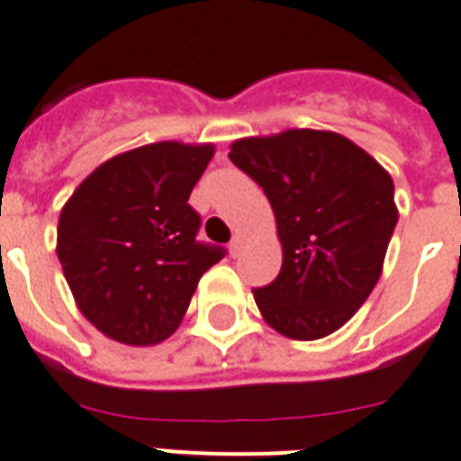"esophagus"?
I'll return each instance as SVG.
<instances>
[{
  "mask_svg": "<svg viewBox=\"0 0 461 461\" xmlns=\"http://www.w3.org/2000/svg\"><path fill=\"white\" fill-rule=\"evenodd\" d=\"M241 249H244V239L239 237V234H237V237H231V241H230V254H231V256H239V254H241Z\"/></svg>",
  "mask_w": 461,
  "mask_h": 461,
  "instance_id": "1",
  "label": "esophagus"
}]
</instances>
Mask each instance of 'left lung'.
Instances as JSON below:
<instances>
[{"mask_svg":"<svg viewBox=\"0 0 461 461\" xmlns=\"http://www.w3.org/2000/svg\"><path fill=\"white\" fill-rule=\"evenodd\" d=\"M230 159L276 212L283 268L256 287L263 319L287 339L316 340L346 324L382 276L394 234V181L339 132L244 137Z\"/></svg>","mask_w":461,"mask_h":461,"instance_id":"8db88e82","label":"left lung"}]
</instances>
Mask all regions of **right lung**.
<instances>
[{
    "label": "right lung",
    "mask_w": 461,
    "mask_h": 461,
    "mask_svg": "<svg viewBox=\"0 0 461 461\" xmlns=\"http://www.w3.org/2000/svg\"><path fill=\"white\" fill-rule=\"evenodd\" d=\"M212 145L154 142L101 167L67 200L58 258L77 307L125 346H154L178 329L198 280L224 249L198 241L188 205Z\"/></svg>",
    "instance_id": "add662e5"
}]
</instances>
